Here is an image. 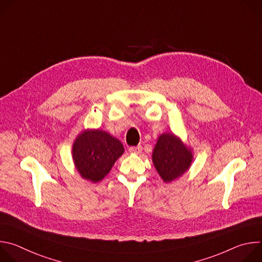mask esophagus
I'll use <instances>...</instances> for the list:
<instances>
[{
  "label": "esophagus",
  "instance_id": "obj_1",
  "mask_svg": "<svg viewBox=\"0 0 262 262\" xmlns=\"http://www.w3.org/2000/svg\"><path fill=\"white\" fill-rule=\"evenodd\" d=\"M142 146L141 145H138V146H132L129 147V152H133V154H140L142 151Z\"/></svg>",
  "mask_w": 262,
  "mask_h": 262
}]
</instances>
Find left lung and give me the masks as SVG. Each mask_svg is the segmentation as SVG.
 Masks as SVG:
<instances>
[{"mask_svg": "<svg viewBox=\"0 0 262 262\" xmlns=\"http://www.w3.org/2000/svg\"><path fill=\"white\" fill-rule=\"evenodd\" d=\"M192 159L191 150L173 134L161 135L152 154L155 167L166 182L182 175L190 168Z\"/></svg>", "mask_w": 262, "mask_h": 262, "instance_id": "1", "label": "left lung"}]
</instances>
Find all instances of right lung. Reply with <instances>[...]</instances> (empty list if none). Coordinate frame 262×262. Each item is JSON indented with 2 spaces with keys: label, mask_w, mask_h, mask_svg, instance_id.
I'll list each match as a JSON object with an SVG mask.
<instances>
[{
  "label": "right lung",
  "mask_w": 262,
  "mask_h": 262,
  "mask_svg": "<svg viewBox=\"0 0 262 262\" xmlns=\"http://www.w3.org/2000/svg\"><path fill=\"white\" fill-rule=\"evenodd\" d=\"M124 151L121 142L99 129L83 132L72 147L73 161L83 178L100 181Z\"/></svg>",
  "instance_id": "obj_1"
}]
</instances>
